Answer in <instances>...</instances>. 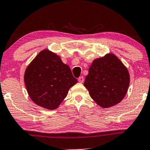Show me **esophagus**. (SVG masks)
I'll use <instances>...</instances> for the list:
<instances>
[{"mask_svg":"<svg viewBox=\"0 0 150 150\" xmlns=\"http://www.w3.org/2000/svg\"><path fill=\"white\" fill-rule=\"evenodd\" d=\"M78 81H79V83H83L84 82V77L81 76V77H79V79H78Z\"/></svg>","mask_w":150,"mask_h":150,"instance_id":"1","label":"esophagus"}]
</instances>
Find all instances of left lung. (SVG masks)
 <instances>
[{"instance_id":"obj_1","label":"left lung","mask_w":150,"mask_h":150,"mask_svg":"<svg viewBox=\"0 0 150 150\" xmlns=\"http://www.w3.org/2000/svg\"><path fill=\"white\" fill-rule=\"evenodd\" d=\"M129 85L127 68L113 53L95 59L84 82L89 96L103 108L120 103L126 95Z\"/></svg>"}]
</instances>
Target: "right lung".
Wrapping results in <instances>:
<instances>
[{"label": "right lung", "instance_id": "right-lung-1", "mask_svg": "<svg viewBox=\"0 0 150 150\" xmlns=\"http://www.w3.org/2000/svg\"><path fill=\"white\" fill-rule=\"evenodd\" d=\"M24 81L31 100L50 110L58 108L77 82L69 67L49 49L41 51L28 65Z\"/></svg>", "mask_w": 150, "mask_h": 150}]
</instances>
